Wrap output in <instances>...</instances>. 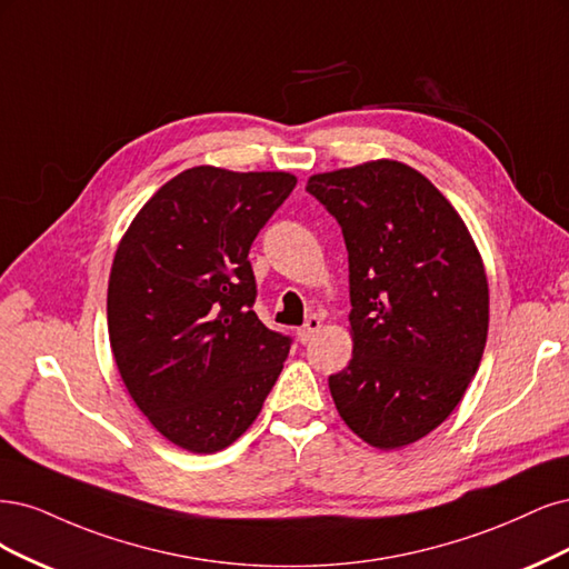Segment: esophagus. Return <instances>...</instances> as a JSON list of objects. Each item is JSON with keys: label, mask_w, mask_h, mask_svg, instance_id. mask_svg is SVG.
<instances>
[{"label": "esophagus", "mask_w": 569, "mask_h": 569, "mask_svg": "<svg viewBox=\"0 0 569 569\" xmlns=\"http://www.w3.org/2000/svg\"><path fill=\"white\" fill-rule=\"evenodd\" d=\"M321 326H323V319H321L319 315H309L307 321H305V326L298 331L300 342H309L311 338H315V336L321 331Z\"/></svg>", "instance_id": "obj_1"}]
</instances>
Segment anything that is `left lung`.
I'll return each instance as SVG.
<instances>
[{
	"label": "left lung",
	"instance_id": "1",
	"mask_svg": "<svg viewBox=\"0 0 569 569\" xmlns=\"http://www.w3.org/2000/svg\"><path fill=\"white\" fill-rule=\"evenodd\" d=\"M342 229L352 359L328 378L340 418L376 449L432 432L463 399L485 352L487 273L461 214L397 160L309 177Z\"/></svg>",
	"mask_w": 569,
	"mask_h": 569
}]
</instances>
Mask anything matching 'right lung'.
<instances>
[{
  "label": "right lung",
  "instance_id": "right-lung-1",
  "mask_svg": "<svg viewBox=\"0 0 569 569\" xmlns=\"http://www.w3.org/2000/svg\"><path fill=\"white\" fill-rule=\"evenodd\" d=\"M288 172L184 170L132 219L108 279V338L127 392L172 445L214 453L262 411L290 352L252 311L254 236Z\"/></svg>",
  "mask_w": 569,
  "mask_h": 569
}]
</instances>
